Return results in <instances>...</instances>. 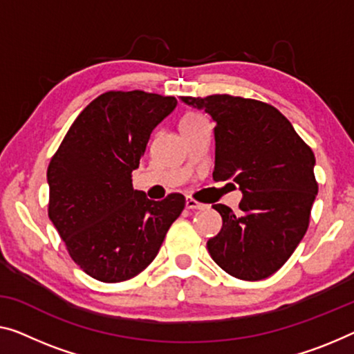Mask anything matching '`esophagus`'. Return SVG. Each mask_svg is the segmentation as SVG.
I'll use <instances>...</instances> for the list:
<instances>
[{"label":"esophagus","mask_w":354,"mask_h":354,"mask_svg":"<svg viewBox=\"0 0 354 354\" xmlns=\"http://www.w3.org/2000/svg\"><path fill=\"white\" fill-rule=\"evenodd\" d=\"M186 208H187V209H205V208H207V205L198 203V202H195L194 198L187 197V198H186Z\"/></svg>","instance_id":"34e87169"}]
</instances>
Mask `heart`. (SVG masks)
<instances>
[{
  "instance_id": "heart-1",
  "label": "heart",
  "mask_w": 354,
  "mask_h": 354,
  "mask_svg": "<svg viewBox=\"0 0 354 354\" xmlns=\"http://www.w3.org/2000/svg\"><path fill=\"white\" fill-rule=\"evenodd\" d=\"M202 120H205L203 115H200V114H197V113H187V114L183 118V120H181V127L202 122Z\"/></svg>"
}]
</instances>
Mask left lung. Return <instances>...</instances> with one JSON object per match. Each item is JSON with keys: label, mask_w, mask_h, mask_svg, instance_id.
<instances>
[{"label": "left lung", "mask_w": 354, "mask_h": 354, "mask_svg": "<svg viewBox=\"0 0 354 354\" xmlns=\"http://www.w3.org/2000/svg\"><path fill=\"white\" fill-rule=\"evenodd\" d=\"M181 102L205 109L216 122L214 181H234L243 194L240 214L221 203L213 207L223 229L208 240L211 257L246 281L273 275L308 229L318 194L313 151L267 103L232 95Z\"/></svg>", "instance_id": "obj_1"}]
</instances>
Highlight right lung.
Here are the masks:
<instances>
[{"instance_id": "obj_1", "label": "right lung", "mask_w": 354, "mask_h": 354, "mask_svg": "<svg viewBox=\"0 0 354 354\" xmlns=\"http://www.w3.org/2000/svg\"><path fill=\"white\" fill-rule=\"evenodd\" d=\"M176 104L175 97L143 91L100 95L49 163V218L71 259L98 281L143 272L184 209L181 194L154 202L131 184L152 130Z\"/></svg>"}]
</instances>
